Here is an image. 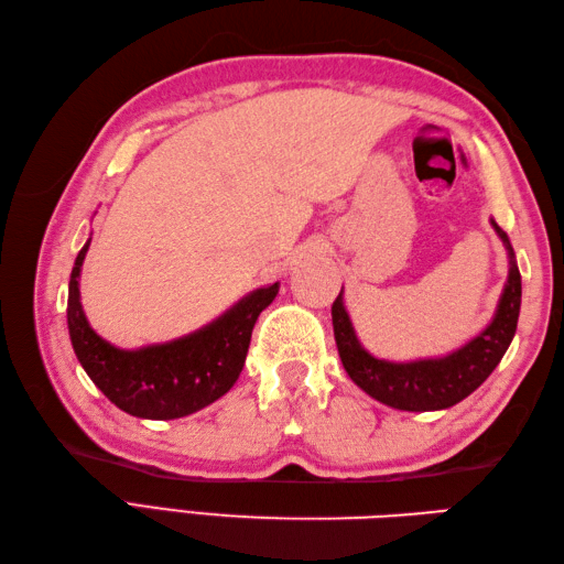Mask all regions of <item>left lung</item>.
Wrapping results in <instances>:
<instances>
[{
	"label": "left lung",
	"mask_w": 564,
	"mask_h": 564,
	"mask_svg": "<svg viewBox=\"0 0 564 564\" xmlns=\"http://www.w3.org/2000/svg\"><path fill=\"white\" fill-rule=\"evenodd\" d=\"M499 239L509 251V279L489 327L473 341L443 358H419L410 364H392L370 356L356 339L341 293L332 303L334 339L346 373L358 388L378 402L404 412H434L458 404L475 392L499 366L517 334L521 310V273L507 232L492 220Z\"/></svg>",
	"instance_id": "obj_1"
}]
</instances>
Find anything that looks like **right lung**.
<instances>
[{"instance_id":"right-lung-1","label":"right lung","mask_w":564,"mask_h":564,"mask_svg":"<svg viewBox=\"0 0 564 564\" xmlns=\"http://www.w3.org/2000/svg\"><path fill=\"white\" fill-rule=\"evenodd\" d=\"M89 242L72 267L67 327L72 349L94 386L118 410L140 419H178L223 398L242 373L251 329L279 293V283L251 291L223 317L188 337L126 351L101 339L84 317L79 271Z\"/></svg>"}]
</instances>
